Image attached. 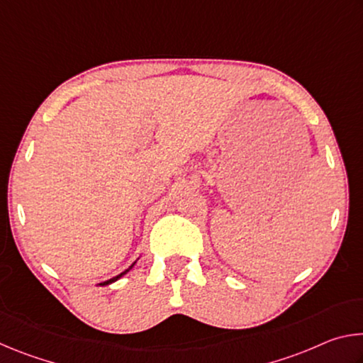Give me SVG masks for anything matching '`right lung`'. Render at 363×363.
<instances>
[{
	"instance_id": "obj_1",
	"label": "right lung",
	"mask_w": 363,
	"mask_h": 363,
	"mask_svg": "<svg viewBox=\"0 0 363 363\" xmlns=\"http://www.w3.org/2000/svg\"><path fill=\"white\" fill-rule=\"evenodd\" d=\"M138 262V259L136 261H134L133 264H131V266L130 267H128L126 270H123V272L121 274H118V275H116V277H112V279H108V280H106V281H101V284H97V286H106V285H110V284H113V281H116V280H118V279H121L123 277V275H126L128 272H130V270L134 267V264H136Z\"/></svg>"
}]
</instances>
